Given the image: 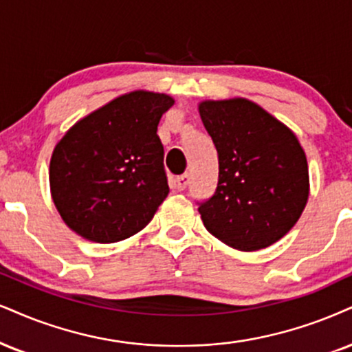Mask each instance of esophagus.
Returning a JSON list of instances; mask_svg holds the SVG:
<instances>
[{
    "label": "esophagus",
    "instance_id": "1",
    "mask_svg": "<svg viewBox=\"0 0 352 352\" xmlns=\"http://www.w3.org/2000/svg\"><path fill=\"white\" fill-rule=\"evenodd\" d=\"M175 184H176L177 190H184L186 188H188V184H189V175H188V173H186V175L177 176L175 179Z\"/></svg>",
    "mask_w": 352,
    "mask_h": 352
}]
</instances>
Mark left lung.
<instances>
[{
  "mask_svg": "<svg viewBox=\"0 0 352 352\" xmlns=\"http://www.w3.org/2000/svg\"><path fill=\"white\" fill-rule=\"evenodd\" d=\"M199 114L219 155L215 194L199 206L204 225L235 250L267 248L289 233L309 201L300 142L245 98L202 101Z\"/></svg>",
  "mask_w": 352,
  "mask_h": 352,
  "instance_id": "8db88e82",
  "label": "left lung"
}]
</instances>
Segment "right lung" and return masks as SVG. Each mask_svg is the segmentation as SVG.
I'll return each mask as SVG.
<instances>
[{
  "label": "right lung",
  "mask_w": 352,
  "mask_h": 352,
  "mask_svg": "<svg viewBox=\"0 0 352 352\" xmlns=\"http://www.w3.org/2000/svg\"><path fill=\"white\" fill-rule=\"evenodd\" d=\"M168 94L132 91L80 119L55 145L50 192L85 240L122 241L150 223L169 188L158 137Z\"/></svg>",
  "instance_id": "1"
}]
</instances>
